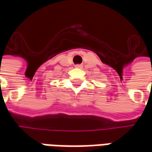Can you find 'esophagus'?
Instances as JSON below:
<instances>
[{
    "label": "esophagus",
    "instance_id": "1",
    "mask_svg": "<svg viewBox=\"0 0 152 152\" xmlns=\"http://www.w3.org/2000/svg\"><path fill=\"white\" fill-rule=\"evenodd\" d=\"M76 67H77V68H81V66H81V65H79V64H78V65H76Z\"/></svg>",
    "mask_w": 152,
    "mask_h": 152
}]
</instances>
